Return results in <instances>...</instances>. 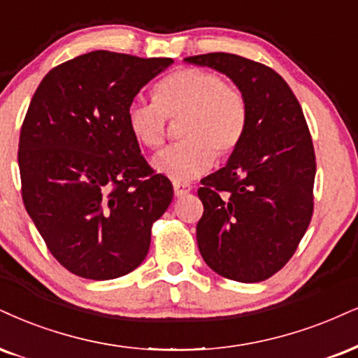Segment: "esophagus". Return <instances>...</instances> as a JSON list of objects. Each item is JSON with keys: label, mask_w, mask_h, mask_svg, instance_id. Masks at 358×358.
Returning <instances> with one entry per match:
<instances>
[{"label": "esophagus", "mask_w": 358, "mask_h": 358, "mask_svg": "<svg viewBox=\"0 0 358 358\" xmlns=\"http://www.w3.org/2000/svg\"><path fill=\"white\" fill-rule=\"evenodd\" d=\"M191 189H192V186H191V184H187V182H174V194H176V197L187 196V194L191 192Z\"/></svg>", "instance_id": "esophagus-1"}]
</instances>
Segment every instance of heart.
<instances>
[{
    "label": "heart",
    "instance_id": "obj_1",
    "mask_svg": "<svg viewBox=\"0 0 358 358\" xmlns=\"http://www.w3.org/2000/svg\"><path fill=\"white\" fill-rule=\"evenodd\" d=\"M179 138L154 157V167L176 182H186L237 151L249 124V106L239 87L217 73L182 68L162 79L154 99H134L126 109L131 134L141 145L164 144L167 119H179Z\"/></svg>",
    "mask_w": 358,
    "mask_h": 358
}]
</instances>
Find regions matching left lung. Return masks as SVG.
Returning a JSON list of instances; mask_svg holds the SVG:
<instances>
[{
	"instance_id": "left-lung-1",
	"label": "left lung",
	"mask_w": 358,
	"mask_h": 358,
	"mask_svg": "<svg viewBox=\"0 0 358 358\" xmlns=\"http://www.w3.org/2000/svg\"><path fill=\"white\" fill-rule=\"evenodd\" d=\"M187 63L224 73L244 92L249 124L222 169L201 180L197 245L226 279L262 282L289 262L314 213L315 152L292 90L268 66L207 52Z\"/></svg>"
}]
</instances>
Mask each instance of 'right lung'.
Masks as SVG:
<instances>
[{
  "label": "right lung",
  "mask_w": 358,
  "mask_h": 358,
  "mask_svg": "<svg viewBox=\"0 0 358 358\" xmlns=\"http://www.w3.org/2000/svg\"><path fill=\"white\" fill-rule=\"evenodd\" d=\"M174 63L92 51L52 68L20 132L21 196L57 262L74 275L109 280L141 266L171 180L148 164L126 109Z\"/></svg>",
  "instance_id": "obj_1"
}]
</instances>
